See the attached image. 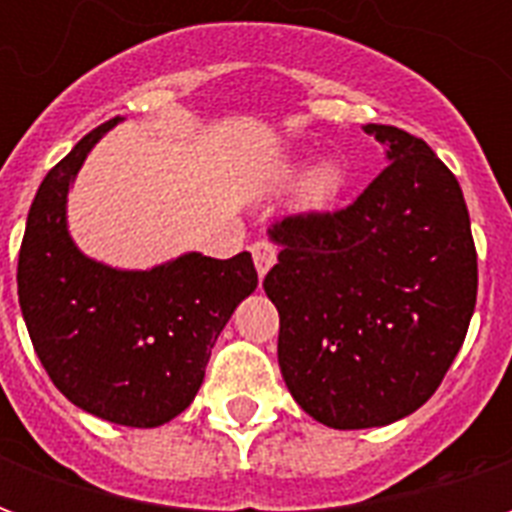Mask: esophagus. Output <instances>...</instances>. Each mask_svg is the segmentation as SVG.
<instances>
[{"label":"esophagus","mask_w":512,"mask_h":512,"mask_svg":"<svg viewBox=\"0 0 512 512\" xmlns=\"http://www.w3.org/2000/svg\"><path fill=\"white\" fill-rule=\"evenodd\" d=\"M252 249V260H255V268L260 277H266L268 268L277 263V246L266 241V238H257L255 244L249 246Z\"/></svg>","instance_id":"esophagus-1"}]
</instances>
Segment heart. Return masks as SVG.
<instances>
[{"mask_svg": "<svg viewBox=\"0 0 512 512\" xmlns=\"http://www.w3.org/2000/svg\"><path fill=\"white\" fill-rule=\"evenodd\" d=\"M343 191V172L332 161H321L304 172L299 183V197L310 208H326L332 205Z\"/></svg>", "mask_w": 512, "mask_h": 512, "instance_id": "b5f03b06", "label": "heart"}]
</instances>
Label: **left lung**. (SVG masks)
<instances>
[{"mask_svg": "<svg viewBox=\"0 0 512 512\" xmlns=\"http://www.w3.org/2000/svg\"><path fill=\"white\" fill-rule=\"evenodd\" d=\"M389 164L348 208L271 224L263 279L279 312V370L312 419L381 428L417 411L461 351L477 301L463 191L422 139L365 126Z\"/></svg>", "mask_w": 512, "mask_h": 512, "instance_id": "8db88e82", "label": "left lung"}]
</instances>
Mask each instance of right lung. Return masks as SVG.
Wrapping results in <instances>:
<instances>
[{
  "instance_id": "obj_1",
  "label": "right lung",
  "mask_w": 512,
  "mask_h": 512,
  "mask_svg": "<svg viewBox=\"0 0 512 512\" xmlns=\"http://www.w3.org/2000/svg\"><path fill=\"white\" fill-rule=\"evenodd\" d=\"M117 120L90 131L40 183L18 252V304L40 365L73 406L115 425L158 428L189 408L257 271L249 252L230 260L189 252L150 271H120L76 249L68 189Z\"/></svg>"
}]
</instances>
